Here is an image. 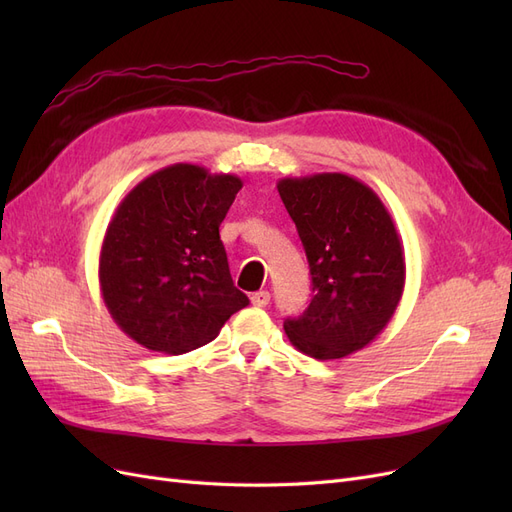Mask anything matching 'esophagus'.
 <instances>
[{
    "mask_svg": "<svg viewBox=\"0 0 512 512\" xmlns=\"http://www.w3.org/2000/svg\"><path fill=\"white\" fill-rule=\"evenodd\" d=\"M250 301H252V305H256V307H267L269 301H271V294H269V290H258V292L252 294Z\"/></svg>",
    "mask_w": 512,
    "mask_h": 512,
    "instance_id": "esophagus-1",
    "label": "esophagus"
}]
</instances>
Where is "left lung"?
Instances as JSON below:
<instances>
[{
  "label": "left lung",
  "mask_w": 512,
  "mask_h": 512,
  "mask_svg": "<svg viewBox=\"0 0 512 512\" xmlns=\"http://www.w3.org/2000/svg\"><path fill=\"white\" fill-rule=\"evenodd\" d=\"M305 247L314 297L286 318L290 344L318 361L365 348L391 322L406 284V260L378 194L344 173L277 181Z\"/></svg>",
  "instance_id": "1"
}]
</instances>
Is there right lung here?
<instances>
[{"instance_id":"1","label":"right lung","mask_w":512,"mask_h":512,"mask_svg":"<svg viewBox=\"0 0 512 512\" xmlns=\"http://www.w3.org/2000/svg\"><path fill=\"white\" fill-rule=\"evenodd\" d=\"M237 175L173 164L121 200L100 250V290L117 327L153 352L183 354L218 337L250 299L235 288L220 224Z\"/></svg>"}]
</instances>
